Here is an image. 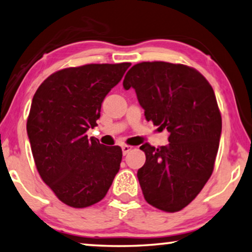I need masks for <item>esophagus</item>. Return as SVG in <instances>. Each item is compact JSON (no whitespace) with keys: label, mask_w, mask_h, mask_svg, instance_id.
Returning a JSON list of instances; mask_svg holds the SVG:
<instances>
[{"label":"esophagus","mask_w":252,"mask_h":252,"mask_svg":"<svg viewBox=\"0 0 252 252\" xmlns=\"http://www.w3.org/2000/svg\"><path fill=\"white\" fill-rule=\"evenodd\" d=\"M133 147H130V145H127V144H124L122 145V150H123V155L126 156L127 153H128L130 150H132Z\"/></svg>","instance_id":"esophagus-1"}]
</instances>
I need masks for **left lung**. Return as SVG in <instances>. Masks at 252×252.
I'll return each instance as SVG.
<instances>
[{
	"label": "left lung",
	"instance_id": "obj_1",
	"mask_svg": "<svg viewBox=\"0 0 252 252\" xmlns=\"http://www.w3.org/2000/svg\"><path fill=\"white\" fill-rule=\"evenodd\" d=\"M123 85L135 90L148 122L169 132L165 147H140L145 163L137 178L144 199L166 213L180 211L214 170L221 116L213 87L196 69L163 61L134 64Z\"/></svg>",
	"mask_w": 252,
	"mask_h": 252
}]
</instances>
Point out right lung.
<instances>
[{
    "instance_id": "1",
    "label": "right lung",
    "mask_w": 252,
    "mask_h": 252,
    "mask_svg": "<svg viewBox=\"0 0 252 252\" xmlns=\"http://www.w3.org/2000/svg\"><path fill=\"white\" fill-rule=\"evenodd\" d=\"M130 65L90 63L50 75L34 94L27 134L36 168L57 198L72 208L101 201L118 173L123 151L87 138L101 104Z\"/></svg>"
}]
</instances>
